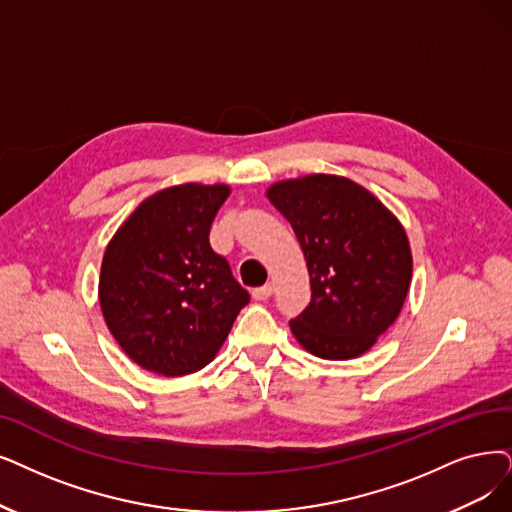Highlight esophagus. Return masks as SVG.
Returning <instances> with one entry per match:
<instances>
[{
    "label": "esophagus",
    "instance_id": "1",
    "mask_svg": "<svg viewBox=\"0 0 512 512\" xmlns=\"http://www.w3.org/2000/svg\"><path fill=\"white\" fill-rule=\"evenodd\" d=\"M252 296H254V300H269L273 296V285L267 283V285H262V288H256L252 292Z\"/></svg>",
    "mask_w": 512,
    "mask_h": 512
}]
</instances>
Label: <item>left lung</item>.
I'll return each instance as SVG.
<instances>
[{"label": "left lung", "instance_id": "8db88e82", "mask_svg": "<svg viewBox=\"0 0 512 512\" xmlns=\"http://www.w3.org/2000/svg\"><path fill=\"white\" fill-rule=\"evenodd\" d=\"M292 224L311 277V302L290 321L304 351L355 359L391 327L412 281L403 224L351 178L306 174L267 189Z\"/></svg>", "mask_w": 512, "mask_h": 512}]
</instances>
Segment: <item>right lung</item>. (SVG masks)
I'll return each instance as SVG.
<instances>
[{
  "mask_svg": "<svg viewBox=\"0 0 512 512\" xmlns=\"http://www.w3.org/2000/svg\"><path fill=\"white\" fill-rule=\"evenodd\" d=\"M229 185L185 182L147 197L111 237L98 300L117 344L159 376L206 367L250 296L210 245Z\"/></svg>",
  "mask_w": 512,
  "mask_h": 512,
  "instance_id": "obj_1",
  "label": "right lung"
}]
</instances>
